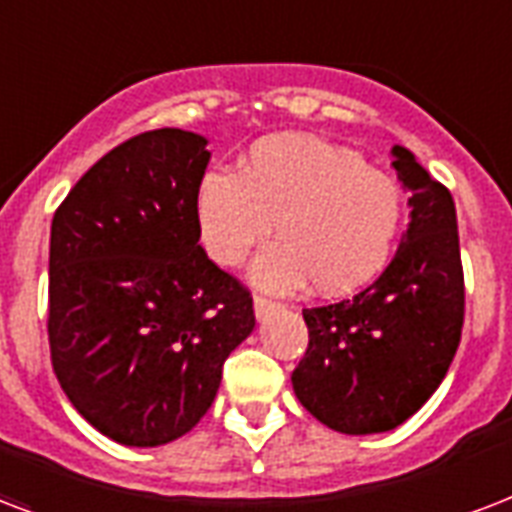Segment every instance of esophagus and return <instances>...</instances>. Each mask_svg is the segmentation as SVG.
<instances>
[{"instance_id":"34e87169","label":"esophagus","mask_w":512,"mask_h":512,"mask_svg":"<svg viewBox=\"0 0 512 512\" xmlns=\"http://www.w3.org/2000/svg\"><path fill=\"white\" fill-rule=\"evenodd\" d=\"M273 308H276V303H273L271 298H265V295H255V317L257 319L268 317Z\"/></svg>"}]
</instances>
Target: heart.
Segmentation results:
<instances>
[{"instance_id":"obj_1","label":"heart","mask_w":512,"mask_h":512,"mask_svg":"<svg viewBox=\"0 0 512 512\" xmlns=\"http://www.w3.org/2000/svg\"><path fill=\"white\" fill-rule=\"evenodd\" d=\"M403 217V187L392 174L298 134L265 136L239 174L206 171L195 190L198 236L214 263L236 268L276 230L279 241L252 271L271 290L311 279L322 295L357 292L386 268Z\"/></svg>"}]
</instances>
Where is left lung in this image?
Here are the masks:
<instances>
[{"mask_svg":"<svg viewBox=\"0 0 512 512\" xmlns=\"http://www.w3.org/2000/svg\"><path fill=\"white\" fill-rule=\"evenodd\" d=\"M411 190L397 255L354 298L303 308L308 349L292 389L311 416L343 435L411 419L446 378L464 325V271L454 198L405 147L392 150Z\"/></svg>","mask_w":512,"mask_h":512,"instance_id":"1","label":"left lung"}]
</instances>
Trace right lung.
<instances>
[{"label":"right lung","mask_w":512,"mask_h":512,"mask_svg":"<svg viewBox=\"0 0 512 512\" xmlns=\"http://www.w3.org/2000/svg\"><path fill=\"white\" fill-rule=\"evenodd\" d=\"M206 139L158 128L117 144L53 214L48 341L58 384L123 446L182 438L255 327L252 295L198 244Z\"/></svg>","instance_id":"1"}]
</instances>
